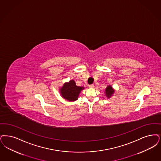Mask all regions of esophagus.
<instances>
[{
  "mask_svg": "<svg viewBox=\"0 0 161 161\" xmlns=\"http://www.w3.org/2000/svg\"><path fill=\"white\" fill-rule=\"evenodd\" d=\"M89 87H90V88H94V84H90V85H89Z\"/></svg>",
  "mask_w": 161,
  "mask_h": 161,
  "instance_id": "1",
  "label": "esophagus"
}]
</instances>
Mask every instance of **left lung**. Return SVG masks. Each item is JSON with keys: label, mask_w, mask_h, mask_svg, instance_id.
<instances>
[{"label": "left lung", "mask_w": 161, "mask_h": 161, "mask_svg": "<svg viewBox=\"0 0 161 161\" xmlns=\"http://www.w3.org/2000/svg\"><path fill=\"white\" fill-rule=\"evenodd\" d=\"M114 93V90L113 89V87L110 85L108 86L105 90V96L107 97V98H110L113 96Z\"/></svg>", "instance_id": "1"}]
</instances>
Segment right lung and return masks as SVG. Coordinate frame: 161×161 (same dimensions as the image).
I'll return each mask as SVG.
<instances>
[{"label": "right lung", "mask_w": 161, "mask_h": 161, "mask_svg": "<svg viewBox=\"0 0 161 161\" xmlns=\"http://www.w3.org/2000/svg\"><path fill=\"white\" fill-rule=\"evenodd\" d=\"M84 89V87L77 86L74 80H70L68 83H64L60 89V93L64 99L68 101H75L78 99L81 91Z\"/></svg>", "instance_id": "add662e5"}]
</instances>
